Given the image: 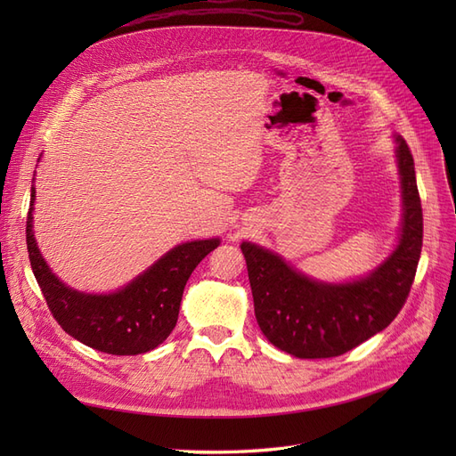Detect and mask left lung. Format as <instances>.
I'll list each match as a JSON object with an SVG mask.
<instances>
[{
    "label": "left lung",
    "instance_id": "8db88e82",
    "mask_svg": "<svg viewBox=\"0 0 456 456\" xmlns=\"http://www.w3.org/2000/svg\"><path fill=\"white\" fill-rule=\"evenodd\" d=\"M403 188L402 240L369 278L325 285L308 280L262 247L241 243L265 337L280 350L305 360L337 357L388 327L403 308L422 249V205L411 148L397 136Z\"/></svg>",
    "mask_w": 456,
    "mask_h": 456
}]
</instances>
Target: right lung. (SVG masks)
Here are the masks:
<instances>
[{"mask_svg":"<svg viewBox=\"0 0 456 456\" xmlns=\"http://www.w3.org/2000/svg\"><path fill=\"white\" fill-rule=\"evenodd\" d=\"M36 191L32 188L30 205ZM218 240L175 247L126 289L112 295H86L68 289L41 258L32 232V207L26 218V245L32 272L54 320L68 335L104 354L136 355L154 350L178 320L184 285Z\"/></svg>","mask_w":456,"mask_h":456,"instance_id":"1","label":"right lung"}]
</instances>
